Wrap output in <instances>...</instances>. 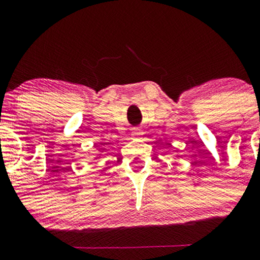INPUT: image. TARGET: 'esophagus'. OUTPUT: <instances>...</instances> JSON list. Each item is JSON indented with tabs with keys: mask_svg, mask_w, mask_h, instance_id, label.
<instances>
[{
	"mask_svg": "<svg viewBox=\"0 0 260 260\" xmlns=\"http://www.w3.org/2000/svg\"><path fill=\"white\" fill-rule=\"evenodd\" d=\"M142 129H140V128H134L133 129V132H132V136H133V138H138V137H140L142 136Z\"/></svg>",
	"mask_w": 260,
	"mask_h": 260,
	"instance_id": "34e87169",
	"label": "esophagus"
}]
</instances>
